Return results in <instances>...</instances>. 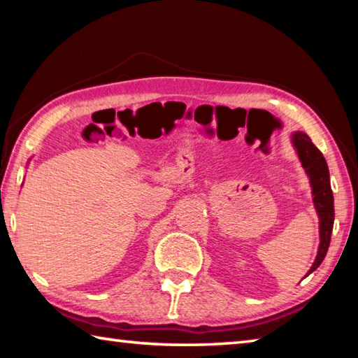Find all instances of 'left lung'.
I'll use <instances>...</instances> for the list:
<instances>
[{
  "mask_svg": "<svg viewBox=\"0 0 358 358\" xmlns=\"http://www.w3.org/2000/svg\"><path fill=\"white\" fill-rule=\"evenodd\" d=\"M294 145L296 153L301 161L303 167L306 169L310 175L313 194H314V205L320 217V245L317 257L314 260L311 270L308 275L317 268L322 264L327 251L330 246V237L333 230V220H335V208H333V192L330 187V173L327 167L325 157L320 151L314 147L311 138L303 132H295L294 134Z\"/></svg>",
  "mask_w": 358,
  "mask_h": 358,
  "instance_id": "1",
  "label": "left lung"
}]
</instances>
